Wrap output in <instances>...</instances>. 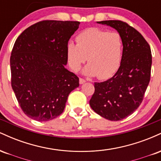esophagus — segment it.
<instances>
[{
  "instance_id": "esophagus-1",
  "label": "esophagus",
  "mask_w": 161,
  "mask_h": 161,
  "mask_svg": "<svg viewBox=\"0 0 161 161\" xmlns=\"http://www.w3.org/2000/svg\"><path fill=\"white\" fill-rule=\"evenodd\" d=\"M86 81L84 79H82V78H79V84L80 85H82V84H84L85 82H86Z\"/></svg>"
}]
</instances>
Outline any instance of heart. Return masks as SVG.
I'll return each instance as SVG.
<instances>
[{
    "mask_svg": "<svg viewBox=\"0 0 161 161\" xmlns=\"http://www.w3.org/2000/svg\"><path fill=\"white\" fill-rule=\"evenodd\" d=\"M75 42L76 45L69 42L66 48L68 63L73 71H78L88 57L89 64L83 69L85 75L107 79L116 73L123 51L119 33L89 28L79 33Z\"/></svg>",
    "mask_w": 161,
    "mask_h": 161,
    "instance_id": "obj_1",
    "label": "heart"
}]
</instances>
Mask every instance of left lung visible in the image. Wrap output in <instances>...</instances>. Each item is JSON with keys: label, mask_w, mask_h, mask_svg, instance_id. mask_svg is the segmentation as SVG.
Returning a JSON list of instances; mask_svg holds the SVG:
<instances>
[{"label": "left lung", "mask_w": 161, "mask_h": 161, "mask_svg": "<svg viewBox=\"0 0 161 161\" xmlns=\"http://www.w3.org/2000/svg\"><path fill=\"white\" fill-rule=\"evenodd\" d=\"M97 23L114 28L123 40L120 66L112 78L95 82L89 104L105 119L118 121L132 114L141 104L151 78V47L144 37L126 23L105 20Z\"/></svg>", "instance_id": "obj_1"}]
</instances>
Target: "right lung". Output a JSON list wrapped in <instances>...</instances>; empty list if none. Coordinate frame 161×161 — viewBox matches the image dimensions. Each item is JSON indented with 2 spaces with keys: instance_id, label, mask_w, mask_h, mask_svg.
Masks as SVG:
<instances>
[{
  "instance_id": "obj_1",
  "label": "right lung",
  "mask_w": 161,
  "mask_h": 161,
  "mask_svg": "<svg viewBox=\"0 0 161 161\" xmlns=\"http://www.w3.org/2000/svg\"><path fill=\"white\" fill-rule=\"evenodd\" d=\"M77 21L44 20L27 28L10 56L11 86L24 114L49 121L64 112L79 78L66 69V48L78 29Z\"/></svg>"
}]
</instances>
